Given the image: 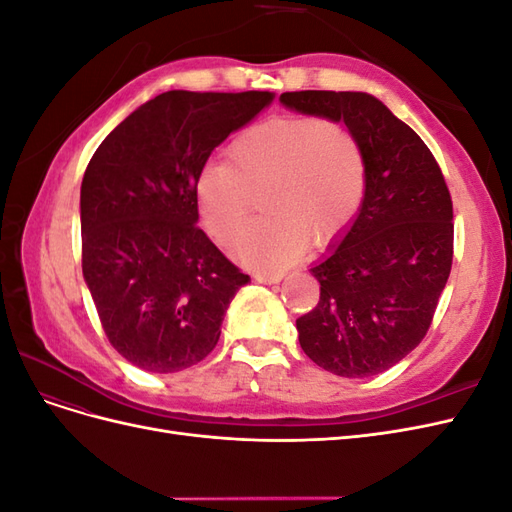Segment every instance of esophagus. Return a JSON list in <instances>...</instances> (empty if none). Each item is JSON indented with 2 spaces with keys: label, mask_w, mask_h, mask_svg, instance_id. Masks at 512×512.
Wrapping results in <instances>:
<instances>
[{
  "label": "esophagus",
  "mask_w": 512,
  "mask_h": 512,
  "mask_svg": "<svg viewBox=\"0 0 512 512\" xmlns=\"http://www.w3.org/2000/svg\"><path fill=\"white\" fill-rule=\"evenodd\" d=\"M254 277L262 284H277L284 277L282 271H256Z\"/></svg>",
  "instance_id": "obj_1"
}]
</instances>
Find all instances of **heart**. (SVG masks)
Returning <instances> with one entry per match:
<instances>
[{"instance_id": "b5f03b06", "label": "heart", "mask_w": 512, "mask_h": 512, "mask_svg": "<svg viewBox=\"0 0 512 512\" xmlns=\"http://www.w3.org/2000/svg\"><path fill=\"white\" fill-rule=\"evenodd\" d=\"M265 215L243 232L235 256L277 269L301 256L307 239L329 245L352 224L365 194V158L339 121L271 117L245 128L226 149V164H207L196 181L200 215L211 237H239L254 200Z\"/></svg>"}]
</instances>
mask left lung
I'll use <instances>...</instances> for the list:
<instances>
[{
	"mask_svg": "<svg viewBox=\"0 0 512 512\" xmlns=\"http://www.w3.org/2000/svg\"><path fill=\"white\" fill-rule=\"evenodd\" d=\"M282 104L344 121L365 158L354 224L312 271L320 299L297 318L299 344L344 378L382 374L429 331L453 265V200L408 123L363 91H286Z\"/></svg>",
	"mask_w": 512,
	"mask_h": 512,
	"instance_id": "obj_1",
	"label": "left lung"
}]
</instances>
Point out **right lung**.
I'll use <instances>...</instances> for the list:
<instances>
[{
    "label": "right lung",
    "instance_id": "right-lung-1",
    "mask_svg": "<svg viewBox=\"0 0 512 512\" xmlns=\"http://www.w3.org/2000/svg\"><path fill=\"white\" fill-rule=\"evenodd\" d=\"M271 100V91H166L123 119L89 160L83 275L108 342L132 365L170 374L218 344L250 275L196 226V181L211 151Z\"/></svg>",
    "mask_w": 512,
    "mask_h": 512
}]
</instances>
